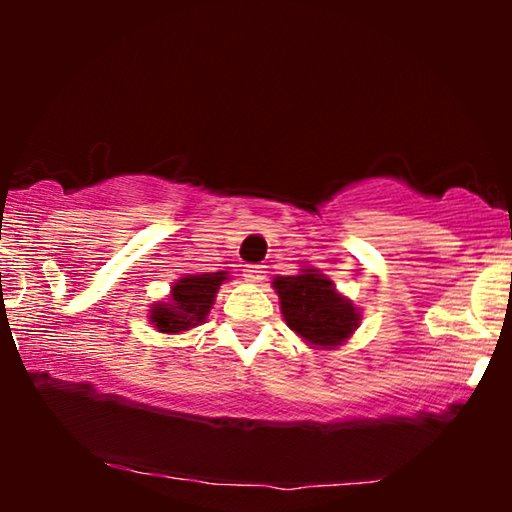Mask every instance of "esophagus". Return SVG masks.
I'll return each instance as SVG.
<instances>
[{
	"label": "esophagus",
	"mask_w": 512,
	"mask_h": 512,
	"mask_svg": "<svg viewBox=\"0 0 512 512\" xmlns=\"http://www.w3.org/2000/svg\"><path fill=\"white\" fill-rule=\"evenodd\" d=\"M244 279H247L249 284H261L265 279V265H244Z\"/></svg>",
	"instance_id": "esophagus-1"
}]
</instances>
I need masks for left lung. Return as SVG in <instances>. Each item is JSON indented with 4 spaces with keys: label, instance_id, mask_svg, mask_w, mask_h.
I'll return each mask as SVG.
<instances>
[{
    "label": "left lung",
    "instance_id": "obj_1",
    "mask_svg": "<svg viewBox=\"0 0 512 512\" xmlns=\"http://www.w3.org/2000/svg\"><path fill=\"white\" fill-rule=\"evenodd\" d=\"M279 310L286 326L296 331L307 345L333 349L347 342L359 326V307L335 291V286L319 270L305 268L300 275L275 277Z\"/></svg>",
    "mask_w": 512,
    "mask_h": 512
}]
</instances>
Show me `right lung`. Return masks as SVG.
Segmentation results:
<instances>
[{
	"label": "right lung",
	"mask_w": 512,
	"mask_h": 512,
	"mask_svg": "<svg viewBox=\"0 0 512 512\" xmlns=\"http://www.w3.org/2000/svg\"><path fill=\"white\" fill-rule=\"evenodd\" d=\"M228 279V272H202V275H186L174 282L170 300L151 307L149 321L160 333L191 331L207 319L212 310L216 291Z\"/></svg>",
	"instance_id": "right-lung-1"
}]
</instances>
